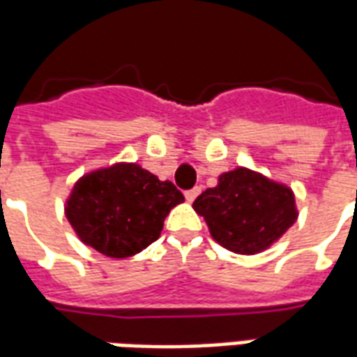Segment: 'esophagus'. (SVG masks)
Returning a JSON list of instances; mask_svg holds the SVG:
<instances>
[{
  "label": "esophagus",
  "mask_w": 357,
  "mask_h": 357,
  "mask_svg": "<svg viewBox=\"0 0 357 357\" xmlns=\"http://www.w3.org/2000/svg\"><path fill=\"white\" fill-rule=\"evenodd\" d=\"M199 194H202V188H192V190H186V192H184V197H186L188 202H194V199H196Z\"/></svg>",
  "instance_id": "obj_1"
}]
</instances>
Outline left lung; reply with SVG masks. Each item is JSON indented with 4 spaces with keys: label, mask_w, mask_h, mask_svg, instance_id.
Wrapping results in <instances>:
<instances>
[{
    "label": "left lung",
    "mask_w": 357,
    "mask_h": 357,
    "mask_svg": "<svg viewBox=\"0 0 357 357\" xmlns=\"http://www.w3.org/2000/svg\"><path fill=\"white\" fill-rule=\"evenodd\" d=\"M194 209L213 239L239 255L261 253L296 220L291 188L245 167L222 173L215 188L196 197Z\"/></svg>",
    "instance_id": "obj_1"
}]
</instances>
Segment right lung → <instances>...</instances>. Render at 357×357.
<instances>
[{
	"label": "right lung",
	"mask_w": 357,
	"mask_h": 357,
	"mask_svg": "<svg viewBox=\"0 0 357 357\" xmlns=\"http://www.w3.org/2000/svg\"><path fill=\"white\" fill-rule=\"evenodd\" d=\"M184 196L137 163H118L82 176L66 217L85 245L114 259L140 253L160 238L163 220Z\"/></svg>",
	"instance_id": "1"
}]
</instances>
